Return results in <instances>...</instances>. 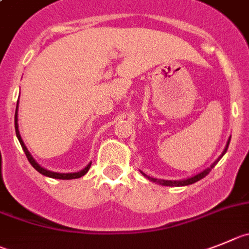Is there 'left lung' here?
<instances>
[{
  "mask_svg": "<svg viewBox=\"0 0 249 249\" xmlns=\"http://www.w3.org/2000/svg\"><path fill=\"white\" fill-rule=\"evenodd\" d=\"M230 140H231V138H230V139H229V141H227L226 146H225L224 151H222V153H221V156H220L219 159L216 160V161L213 162V163L211 164L210 167H208V168H206V169H204V171H203V172H200V173L195 174V176H193V177L187 178V179H182V180H163V179H156V178H151V177H148V176H146V174H143L142 172H141V173H142L143 176H145V177H147L148 179H150V180H152V182H155V183H160V184L166 185V187H184V185L193 184V183H195V182H198V180L203 179V178L205 177V176H208V174L210 173V171H211V169L213 168V167H215V164L217 163V162L220 161V159H221V157L224 156L225 153H226L227 148H229V145H230Z\"/></svg>",
  "mask_w": 249,
  "mask_h": 249,
  "instance_id": "obj_1",
  "label": "left lung"
}]
</instances>
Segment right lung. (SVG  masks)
Listing matches in <instances>:
<instances>
[{"instance_id":"add662e5","label":"right lung","mask_w":249,"mask_h":249,"mask_svg":"<svg viewBox=\"0 0 249 249\" xmlns=\"http://www.w3.org/2000/svg\"><path fill=\"white\" fill-rule=\"evenodd\" d=\"M15 127H16V135H17L18 140H19L20 146H22L23 151H24L28 161H29V163L32 164V166H33L34 168L39 172V173L43 174V176H46V177H50V178H55V179H76V178H81L82 176H85V174L88 172V169H89L90 163L87 164V167H85L82 171L75 172V173H57V172L48 171V169H45V168H43L41 166H39L38 162H36V160L33 159V156L30 155L29 151H28V148L25 147L24 142H23L22 138H20L19 130H18V102H17V107H16V114H15Z\"/></svg>"}]
</instances>
